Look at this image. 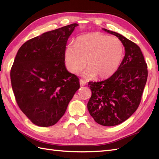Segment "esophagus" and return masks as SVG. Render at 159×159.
Returning <instances> with one entry per match:
<instances>
[{
	"mask_svg": "<svg viewBox=\"0 0 159 159\" xmlns=\"http://www.w3.org/2000/svg\"><path fill=\"white\" fill-rule=\"evenodd\" d=\"M79 82H80V85H81V86H83V85H86V83H86L85 80H83V79H80Z\"/></svg>",
	"mask_w": 159,
	"mask_h": 159,
	"instance_id": "esophagus-1",
	"label": "esophagus"
}]
</instances>
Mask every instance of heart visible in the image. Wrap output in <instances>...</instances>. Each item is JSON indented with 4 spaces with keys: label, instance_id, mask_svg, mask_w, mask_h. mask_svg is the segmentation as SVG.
Returning <instances> with one entry per match:
<instances>
[{
    "label": "heart",
    "instance_id": "heart-1",
    "mask_svg": "<svg viewBox=\"0 0 159 159\" xmlns=\"http://www.w3.org/2000/svg\"><path fill=\"white\" fill-rule=\"evenodd\" d=\"M124 54L119 39L100 33L79 36L76 43H70L65 51L67 68L72 73L81 71L87 64L85 76L107 78L117 70Z\"/></svg>",
    "mask_w": 159,
    "mask_h": 159
}]
</instances>
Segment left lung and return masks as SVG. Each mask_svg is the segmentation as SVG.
<instances>
[{
    "instance_id": "8db88e82",
    "label": "left lung",
    "mask_w": 159,
    "mask_h": 159,
    "mask_svg": "<svg viewBox=\"0 0 159 159\" xmlns=\"http://www.w3.org/2000/svg\"><path fill=\"white\" fill-rule=\"evenodd\" d=\"M118 37L125 56L117 70L108 79L89 82L92 96L88 109L97 123L118 125L134 113L139 106L148 80V65L140 47L122 34L103 28Z\"/></svg>"
}]
</instances>
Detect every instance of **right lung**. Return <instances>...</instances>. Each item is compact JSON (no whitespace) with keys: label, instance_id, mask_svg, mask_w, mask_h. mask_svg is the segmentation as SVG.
Here are the masks:
<instances>
[{"label":"right lung","instance_id":"add662e5","mask_svg":"<svg viewBox=\"0 0 159 159\" xmlns=\"http://www.w3.org/2000/svg\"><path fill=\"white\" fill-rule=\"evenodd\" d=\"M72 24L28 40L17 52L10 79L17 104L34 125L53 126L64 115L80 88L65 67V51Z\"/></svg>","mask_w":159,"mask_h":159}]
</instances>
